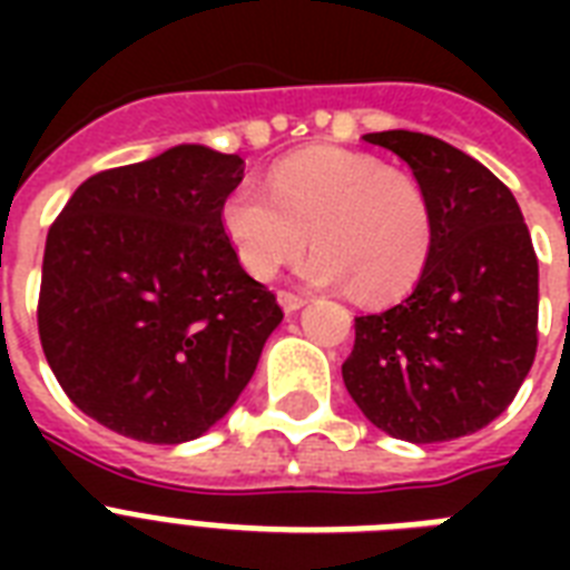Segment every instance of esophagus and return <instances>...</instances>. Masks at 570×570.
Wrapping results in <instances>:
<instances>
[{
  "mask_svg": "<svg viewBox=\"0 0 570 570\" xmlns=\"http://www.w3.org/2000/svg\"><path fill=\"white\" fill-rule=\"evenodd\" d=\"M277 302H281L284 313H295V311H302L307 298H304V295H295V293H286V289H281V293H277Z\"/></svg>",
  "mask_w": 570,
  "mask_h": 570,
  "instance_id": "1",
  "label": "esophagus"
}]
</instances>
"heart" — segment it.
Returning <instances> with one entry per match:
<instances>
[{
    "mask_svg": "<svg viewBox=\"0 0 570 570\" xmlns=\"http://www.w3.org/2000/svg\"><path fill=\"white\" fill-rule=\"evenodd\" d=\"M222 227L250 277L272 281L311 239L320 250L304 275L313 284H352L373 304L393 302L420 281L434 236L423 186L346 147L293 154L268 174V195L239 183L222 200Z\"/></svg>",
    "mask_w": 570,
    "mask_h": 570,
    "instance_id": "b5f03b06",
    "label": "heart"
}]
</instances>
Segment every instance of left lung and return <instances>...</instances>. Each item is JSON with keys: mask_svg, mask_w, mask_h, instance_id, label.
<instances>
[{"mask_svg": "<svg viewBox=\"0 0 570 570\" xmlns=\"http://www.w3.org/2000/svg\"><path fill=\"white\" fill-rule=\"evenodd\" d=\"M414 171L432 206V254L414 293L355 320L343 381L381 432L438 443L512 405L539 346V259L514 195L441 138L364 136Z\"/></svg>", "mask_w": 570, "mask_h": 570, "instance_id": "1", "label": "left lung"}]
</instances>
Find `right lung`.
<instances>
[{
    "label": "right lung",
    "mask_w": 570,
    "mask_h": 570,
    "mask_svg": "<svg viewBox=\"0 0 570 570\" xmlns=\"http://www.w3.org/2000/svg\"><path fill=\"white\" fill-rule=\"evenodd\" d=\"M242 174L236 154L171 147L88 177L49 227L40 346L70 402L111 432L200 438L284 320L224 236Z\"/></svg>",
    "instance_id": "add662e5"
}]
</instances>
